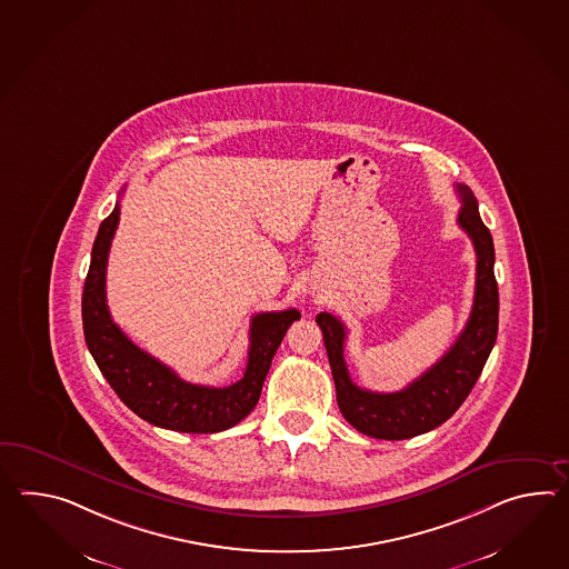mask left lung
Returning <instances> with one entry per match:
<instances>
[{
	"label": "left lung",
	"instance_id": "8db88e82",
	"mask_svg": "<svg viewBox=\"0 0 569 569\" xmlns=\"http://www.w3.org/2000/svg\"><path fill=\"white\" fill-rule=\"evenodd\" d=\"M455 190L461 200L457 224L468 232L478 257L476 296L466 329L435 366L400 392L363 390L353 383L345 363V325L329 312L316 316L329 353L341 415L367 437L402 441L437 429L466 402L492 353L498 335V283L493 278L492 234L481 222L473 191L463 183H455Z\"/></svg>",
	"mask_w": 569,
	"mask_h": 569
}]
</instances>
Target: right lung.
Here are the masks:
<instances>
[{"instance_id": "1", "label": "right lung", "mask_w": 569, "mask_h": 569, "mask_svg": "<svg viewBox=\"0 0 569 569\" xmlns=\"http://www.w3.org/2000/svg\"><path fill=\"white\" fill-rule=\"evenodd\" d=\"M118 222L120 202H116L112 214L101 222L93 240L81 298L83 335L103 378L134 415L154 427L179 432H220L239 425L259 402L271 359L300 312L290 308L251 318L249 359L244 376L237 383L210 388L183 381L171 367L130 341L110 316L106 303V267Z\"/></svg>"}]
</instances>
